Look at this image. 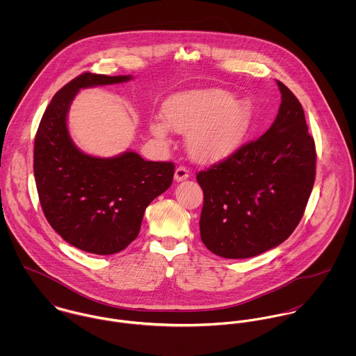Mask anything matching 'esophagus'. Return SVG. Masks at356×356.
Masks as SVG:
<instances>
[{
    "label": "esophagus",
    "mask_w": 356,
    "mask_h": 356,
    "mask_svg": "<svg viewBox=\"0 0 356 356\" xmlns=\"http://www.w3.org/2000/svg\"><path fill=\"white\" fill-rule=\"evenodd\" d=\"M188 177H189V170H188L186 167H184V165L177 167L175 174H174V178H175V181H177V182L185 181Z\"/></svg>",
    "instance_id": "34e87169"
}]
</instances>
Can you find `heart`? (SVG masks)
<instances>
[{
	"label": "heart",
	"instance_id": "b5f03b06",
	"mask_svg": "<svg viewBox=\"0 0 356 356\" xmlns=\"http://www.w3.org/2000/svg\"><path fill=\"white\" fill-rule=\"evenodd\" d=\"M163 120H153L149 130L160 143L168 141L170 129L185 134L186 149L197 163L227 159L244 144L254 118L248 97H233L218 88L184 90L170 96L161 106Z\"/></svg>",
	"mask_w": 356,
	"mask_h": 356
}]
</instances>
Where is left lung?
<instances>
[{"mask_svg":"<svg viewBox=\"0 0 356 356\" xmlns=\"http://www.w3.org/2000/svg\"><path fill=\"white\" fill-rule=\"evenodd\" d=\"M271 127L197 174L200 236L212 254L245 259L284 243L299 225L315 181L316 152L305 111L282 83Z\"/></svg>","mask_w":356,"mask_h":356,"instance_id":"8db88e82","label":"left lung"}]
</instances>
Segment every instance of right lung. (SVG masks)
I'll use <instances>...</instances> for the list:
<instances>
[{
	"mask_svg": "<svg viewBox=\"0 0 356 356\" xmlns=\"http://www.w3.org/2000/svg\"><path fill=\"white\" fill-rule=\"evenodd\" d=\"M85 72L51 99L34 143V177L40 203L51 227L85 252L123 251L140 233L145 208L172 182L174 163L148 161L138 153L95 157L76 148L67 115L85 88L130 81Z\"/></svg>",
	"mask_w": 356,
	"mask_h": 356,
	"instance_id": "add662e5",
	"label": "right lung"
}]
</instances>
